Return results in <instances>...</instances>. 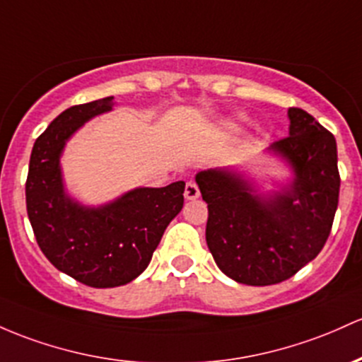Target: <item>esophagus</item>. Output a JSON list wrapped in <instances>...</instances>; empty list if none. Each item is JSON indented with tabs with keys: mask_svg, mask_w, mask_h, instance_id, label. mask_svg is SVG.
Segmentation results:
<instances>
[{
	"mask_svg": "<svg viewBox=\"0 0 362 362\" xmlns=\"http://www.w3.org/2000/svg\"><path fill=\"white\" fill-rule=\"evenodd\" d=\"M184 196H185V199H187V201L197 199V197L201 196V192H199V187H197V184H196V182H187V184H185Z\"/></svg>",
	"mask_w": 362,
	"mask_h": 362,
	"instance_id": "1",
	"label": "esophagus"
}]
</instances>
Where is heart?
<instances>
[{
    "mask_svg": "<svg viewBox=\"0 0 362 362\" xmlns=\"http://www.w3.org/2000/svg\"><path fill=\"white\" fill-rule=\"evenodd\" d=\"M240 118H242V117H239V120H240Z\"/></svg>",
    "mask_w": 362,
    "mask_h": 362,
    "instance_id": "obj_1",
    "label": "heart"
}]
</instances>
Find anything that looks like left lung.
<instances>
[{
  "label": "left lung",
  "mask_w": 362,
  "mask_h": 362,
  "mask_svg": "<svg viewBox=\"0 0 362 362\" xmlns=\"http://www.w3.org/2000/svg\"><path fill=\"white\" fill-rule=\"evenodd\" d=\"M287 115L288 137L266 148L291 168L287 184L264 192L230 166L196 175L208 202L206 242L214 263L244 285L280 284L315 259L339 206L335 137L304 110Z\"/></svg>",
  "instance_id": "8db88e82"
}]
</instances>
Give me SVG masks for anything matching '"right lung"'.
Returning <instances> with one entry per match:
<instances>
[{
  "instance_id": "right-lung-1",
  "label": "right lung",
  "mask_w": 362,
  "mask_h": 362,
  "mask_svg": "<svg viewBox=\"0 0 362 362\" xmlns=\"http://www.w3.org/2000/svg\"><path fill=\"white\" fill-rule=\"evenodd\" d=\"M113 96L71 106L34 142L25 184L27 214L49 263L81 284L120 287L148 268L170 221L184 206L185 182L137 187L101 206L65 189L62 154L84 123L113 110Z\"/></svg>"
}]
</instances>
